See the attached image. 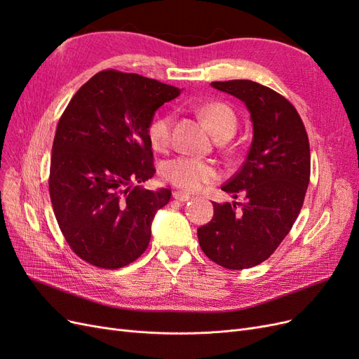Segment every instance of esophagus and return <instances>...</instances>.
<instances>
[{"instance_id":"esophagus-1","label":"esophagus","mask_w":359,"mask_h":359,"mask_svg":"<svg viewBox=\"0 0 359 359\" xmlns=\"http://www.w3.org/2000/svg\"><path fill=\"white\" fill-rule=\"evenodd\" d=\"M173 198H175L177 201H180V202H186V201H189L190 199V194H187V193H184V191H180V190H177V191H173V194H172Z\"/></svg>"}]
</instances>
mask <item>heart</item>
Instances as JSON below:
<instances>
[{
  "mask_svg": "<svg viewBox=\"0 0 359 359\" xmlns=\"http://www.w3.org/2000/svg\"><path fill=\"white\" fill-rule=\"evenodd\" d=\"M198 114L217 139H227L236 132L238 118L229 104L223 102H208L199 107ZM172 126L173 116L170 114H161L151 119L147 128L151 148L165 151L169 147ZM163 175L172 186L184 191H198L206 184H211L219 178V170L210 161L177 157L166 163L163 168Z\"/></svg>",
  "mask_w": 359,
  "mask_h": 359,
  "instance_id": "obj_1",
  "label": "heart"
}]
</instances>
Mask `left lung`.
<instances>
[{"label": "left lung", "instance_id": "left-lung-1", "mask_svg": "<svg viewBox=\"0 0 359 359\" xmlns=\"http://www.w3.org/2000/svg\"><path fill=\"white\" fill-rule=\"evenodd\" d=\"M211 85L245 103L253 140L243 168L222 186L245 201L212 202V220L198 238L217 265L245 269L273 255L297 220L310 181L309 136L293 104L268 86L245 79Z\"/></svg>", "mask_w": 359, "mask_h": 359}]
</instances>
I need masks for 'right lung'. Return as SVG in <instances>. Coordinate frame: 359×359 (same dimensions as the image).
I'll return each mask as SVG.
<instances>
[{"mask_svg": "<svg viewBox=\"0 0 359 359\" xmlns=\"http://www.w3.org/2000/svg\"><path fill=\"white\" fill-rule=\"evenodd\" d=\"M180 90L135 73L103 70L73 95L53 139L49 194L73 252L94 266L123 268L142 255L170 190L153 178L147 128Z\"/></svg>", "mask_w": 359, "mask_h": 359, "instance_id": "1", "label": "right lung"}]
</instances>
